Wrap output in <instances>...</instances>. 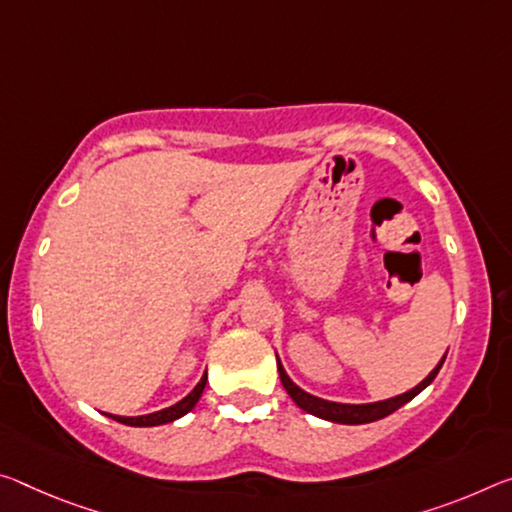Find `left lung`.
Instances as JSON below:
<instances>
[{
	"label": "left lung",
	"instance_id": "left-lung-1",
	"mask_svg": "<svg viewBox=\"0 0 512 512\" xmlns=\"http://www.w3.org/2000/svg\"><path fill=\"white\" fill-rule=\"evenodd\" d=\"M444 360H446V355L442 358V362L437 364V367L431 373H428V378L421 380V383L415 389H410V392H405L401 396H394V399H387V401L364 403V405H346V403H332V401L316 399V396L303 392V389H300L298 385L291 383V378L287 376V371L282 369L280 360H278V371H280V380H282V385H285L287 394L291 396V399H294L298 408L310 412V415L328 419V421H335V424H369V421H378V419H383L387 415H392V412L399 410L401 405L415 399L421 389H426L428 385L433 383L437 371L442 369Z\"/></svg>",
	"mask_w": 512,
	"mask_h": 512
}]
</instances>
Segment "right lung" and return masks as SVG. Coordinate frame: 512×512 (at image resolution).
I'll return each instance as SVG.
<instances>
[{
    "label": "right lung",
    "mask_w": 512,
    "mask_h": 512,
    "mask_svg": "<svg viewBox=\"0 0 512 512\" xmlns=\"http://www.w3.org/2000/svg\"><path fill=\"white\" fill-rule=\"evenodd\" d=\"M205 385H207V373L202 376L200 383L196 385V389L189 396H184L180 403L170 405L166 410H159V412H152V415H143V417H116V415H107L111 419L120 421V424H127V426H161V424H170V421L184 417L186 412H191L196 408V403L200 401L202 392H205Z\"/></svg>",
    "instance_id": "obj_1"
}]
</instances>
